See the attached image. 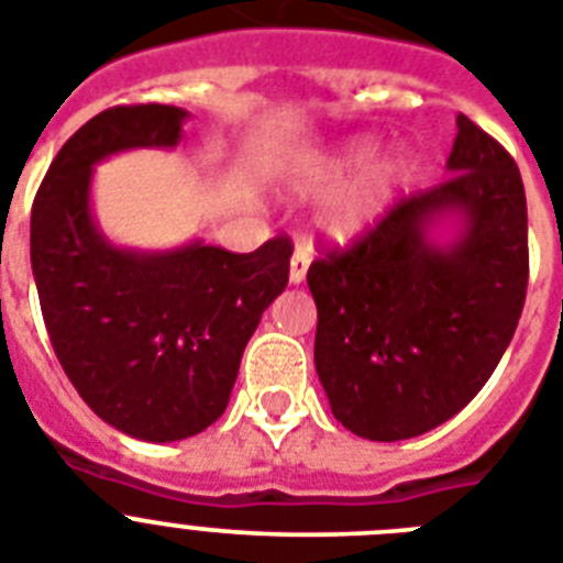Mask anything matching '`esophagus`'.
I'll return each instance as SVG.
<instances>
[{"mask_svg":"<svg viewBox=\"0 0 563 563\" xmlns=\"http://www.w3.org/2000/svg\"><path fill=\"white\" fill-rule=\"evenodd\" d=\"M309 263H311L309 249H306V245H297V252L291 254V263H289V280H291V286H300V283L306 280Z\"/></svg>","mask_w":563,"mask_h":563,"instance_id":"esophagus-1","label":"esophagus"}]
</instances>
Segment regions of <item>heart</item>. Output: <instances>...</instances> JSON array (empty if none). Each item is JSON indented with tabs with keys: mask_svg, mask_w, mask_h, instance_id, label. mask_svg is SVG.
Listing matches in <instances>:
<instances>
[{
	"mask_svg": "<svg viewBox=\"0 0 563 563\" xmlns=\"http://www.w3.org/2000/svg\"><path fill=\"white\" fill-rule=\"evenodd\" d=\"M377 154L375 136H354L340 143L338 148L309 154L295 165V188L303 194H325L338 188L361 167L364 172L340 188L332 200L325 202L320 214V231L334 243H352L363 238L372 225L384 220L386 211L404 191L412 165L406 157H384L368 165Z\"/></svg>",
	"mask_w": 563,
	"mask_h": 563,
	"instance_id": "heart-1",
	"label": "heart"
}]
</instances>
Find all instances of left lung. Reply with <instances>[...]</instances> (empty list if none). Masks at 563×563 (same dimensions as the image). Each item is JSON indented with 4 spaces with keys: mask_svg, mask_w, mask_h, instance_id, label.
Segmentation results:
<instances>
[{
    "mask_svg": "<svg viewBox=\"0 0 563 563\" xmlns=\"http://www.w3.org/2000/svg\"><path fill=\"white\" fill-rule=\"evenodd\" d=\"M446 172L306 274L320 384L334 418L369 441H406L461 412L521 318L530 249L518 165L457 113ZM446 219L456 238L441 244L433 225Z\"/></svg>",
    "mask_w": 563,
    "mask_h": 563,
    "instance_id": "obj_1",
    "label": "left lung"
}]
</instances>
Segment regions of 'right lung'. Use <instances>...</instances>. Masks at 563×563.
I'll return each instance as SVG.
<instances>
[{"mask_svg":"<svg viewBox=\"0 0 563 563\" xmlns=\"http://www.w3.org/2000/svg\"><path fill=\"white\" fill-rule=\"evenodd\" d=\"M188 113L117 106L59 148L31 211V268L65 375L99 418L172 443L225 412L240 357L289 283L291 240L252 254L194 240L172 252L108 243L91 214L93 165L131 148H174Z\"/></svg>","mask_w":563,"mask_h":563,"instance_id":"obj_1","label":"right lung"}]
</instances>
